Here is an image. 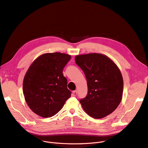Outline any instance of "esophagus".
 <instances>
[{"label": "esophagus", "instance_id": "34e87169", "mask_svg": "<svg viewBox=\"0 0 148 148\" xmlns=\"http://www.w3.org/2000/svg\"><path fill=\"white\" fill-rule=\"evenodd\" d=\"M77 90L73 91V96H77Z\"/></svg>", "mask_w": 148, "mask_h": 148}]
</instances>
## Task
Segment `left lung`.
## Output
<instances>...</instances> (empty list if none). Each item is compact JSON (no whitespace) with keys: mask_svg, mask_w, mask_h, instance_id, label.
<instances>
[{"mask_svg":"<svg viewBox=\"0 0 148 148\" xmlns=\"http://www.w3.org/2000/svg\"><path fill=\"white\" fill-rule=\"evenodd\" d=\"M75 61L87 80V96L80 100L84 111L98 119L110 115L122 99L123 79L119 67L100 53L77 55Z\"/></svg>","mask_w":148,"mask_h":148,"instance_id":"obj_1","label":"left lung"}]
</instances>
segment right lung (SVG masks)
<instances>
[{
	"instance_id": "add662e5",
	"label": "right lung",
	"mask_w": 148,
	"mask_h": 148,
	"mask_svg": "<svg viewBox=\"0 0 148 148\" xmlns=\"http://www.w3.org/2000/svg\"><path fill=\"white\" fill-rule=\"evenodd\" d=\"M71 56L60 52L38 56L27 70L23 81L25 101L37 115L51 117L56 114L70 98L67 80L62 71Z\"/></svg>"
}]
</instances>
